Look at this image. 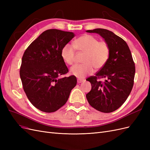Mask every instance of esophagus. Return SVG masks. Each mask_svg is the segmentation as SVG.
<instances>
[{"label":"esophagus","instance_id":"1","mask_svg":"<svg viewBox=\"0 0 150 150\" xmlns=\"http://www.w3.org/2000/svg\"><path fill=\"white\" fill-rule=\"evenodd\" d=\"M84 79H78V83H83V82H84Z\"/></svg>","mask_w":150,"mask_h":150}]
</instances>
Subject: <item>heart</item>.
Masks as SVG:
<instances>
[{"instance_id":"1","label":"heart","mask_w":150,"mask_h":150,"mask_svg":"<svg viewBox=\"0 0 150 150\" xmlns=\"http://www.w3.org/2000/svg\"><path fill=\"white\" fill-rule=\"evenodd\" d=\"M76 50L84 52L83 64H75L70 69L71 74L79 79L92 74L95 69H101L106 64L110 56V47L106 41L99 40L91 35L80 36L73 45L66 44L61 49V57L66 64L72 65L74 62Z\"/></svg>"}]
</instances>
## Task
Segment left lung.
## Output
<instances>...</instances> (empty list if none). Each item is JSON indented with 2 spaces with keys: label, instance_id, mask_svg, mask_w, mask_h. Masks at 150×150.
<instances>
[{
  "label": "left lung",
  "instance_id": "8db88e82",
  "mask_svg": "<svg viewBox=\"0 0 150 150\" xmlns=\"http://www.w3.org/2000/svg\"><path fill=\"white\" fill-rule=\"evenodd\" d=\"M97 33L110 47V56L106 64L96 75L86 79L91 90L86 94L89 104L96 110L111 112L123 104L134 84L135 66L129 48L125 40L112 32L104 29L86 30ZM105 79L103 82L99 80Z\"/></svg>",
  "mask_w": 150,
  "mask_h": 150
}]
</instances>
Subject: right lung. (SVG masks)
Wrapping results in <instances>:
<instances>
[{
    "mask_svg": "<svg viewBox=\"0 0 150 150\" xmlns=\"http://www.w3.org/2000/svg\"><path fill=\"white\" fill-rule=\"evenodd\" d=\"M74 37L71 32L47 30L23 54L20 68L22 86L30 102L41 111L55 112L64 106L77 84L74 76L59 78L68 72L62 47Z\"/></svg>",
    "mask_w": 150,
    "mask_h": 150,
    "instance_id": "obj_1",
    "label": "right lung"
}]
</instances>
